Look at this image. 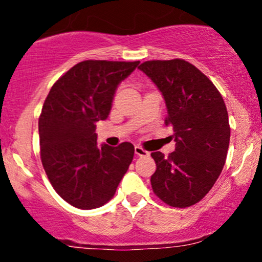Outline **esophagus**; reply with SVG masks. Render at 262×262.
<instances>
[{"label": "esophagus", "mask_w": 262, "mask_h": 262, "mask_svg": "<svg viewBox=\"0 0 262 262\" xmlns=\"http://www.w3.org/2000/svg\"><path fill=\"white\" fill-rule=\"evenodd\" d=\"M134 151H135V154H137L138 156H148L150 154L149 151H146V150L141 148V146H135Z\"/></svg>", "instance_id": "34e87169"}]
</instances>
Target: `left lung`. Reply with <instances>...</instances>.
Listing matches in <instances>:
<instances>
[{
	"instance_id": "1",
	"label": "left lung",
	"mask_w": 262,
	"mask_h": 262,
	"mask_svg": "<svg viewBox=\"0 0 262 262\" xmlns=\"http://www.w3.org/2000/svg\"><path fill=\"white\" fill-rule=\"evenodd\" d=\"M139 69L164 96L165 124L173 128L175 151L151 152L154 193L164 203L186 208L213 187L227 159L230 140L228 111L221 92L194 65L182 59L150 60Z\"/></svg>"
}]
</instances>
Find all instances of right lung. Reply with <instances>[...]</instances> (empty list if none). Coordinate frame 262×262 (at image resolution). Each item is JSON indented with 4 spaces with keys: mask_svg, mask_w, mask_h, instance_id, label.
Listing matches in <instances>:
<instances>
[{
    "mask_svg": "<svg viewBox=\"0 0 262 262\" xmlns=\"http://www.w3.org/2000/svg\"><path fill=\"white\" fill-rule=\"evenodd\" d=\"M139 62L81 61L45 98L38 123L41 164L56 193L76 208L106 204L133 160V144L98 148L95 132L110 114L117 87Z\"/></svg>",
    "mask_w": 262,
    "mask_h": 262,
    "instance_id": "add662e5",
    "label": "right lung"
}]
</instances>
